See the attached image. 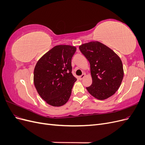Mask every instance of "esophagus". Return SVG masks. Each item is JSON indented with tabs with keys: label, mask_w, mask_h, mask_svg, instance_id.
<instances>
[{
	"label": "esophagus",
	"mask_w": 145,
	"mask_h": 145,
	"mask_svg": "<svg viewBox=\"0 0 145 145\" xmlns=\"http://www.w3.org/2000/svg\"><path fill=\"white\" fill-rule=\"evenodd\" d=\"M85 76H86L85 74H83L82 76H80L79 77H78V78H79L80 80H83V78L85 77Z\"/></svg>",
	"instance_id": "obj_1"
}]
</instances>
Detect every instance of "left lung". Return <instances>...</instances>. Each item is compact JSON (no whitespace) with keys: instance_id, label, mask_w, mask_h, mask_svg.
I'll list each match as a JSON object with an SVG mask.
<instances>
[{"instance_id":"obj_1","label":"left lung","mask_w":145,"mask_h":145,"mask_svg":"<svg viewBox=\"0 0 145 145\" xmlns=\"http://www.w3.org/2000/svg\"><path fill=\"white\" fill-rule=\"evenodd\" d=\"M79 50L90 63L93 83L86 87L89 93L99 100L114 94L124 76L120 58L110 48L97 41L82 44Z\"/></svg>"}]
</instances>
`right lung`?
Returning <instances> with one entry per match:
<instances>
[{
    "mask_svg": "<svg viewBox=\"0 0 145 145\" xmlns=\"http://www.w3.org/2000/svg\"><path fill=\"white\" fill-rule=\"evenodd\" d=\"M76 51L75 46H56L43 55L35 67L34 86L42 99L51 106H62L71 96L77 80L71 66Z\"/></svg>",
    "mask_w": 145,
    "mask_h": 145,
    "instance_id": "right-lung-1",
    "label": "right lung"
}]
</instances>
